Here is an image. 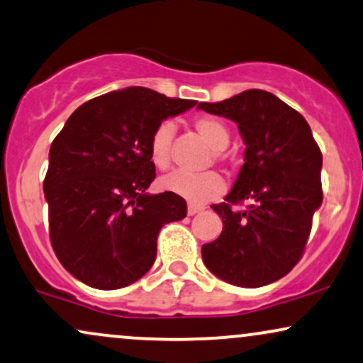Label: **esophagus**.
Segmentation results:
<instances>
[{"label":"esophagus","mask_w":363,"mask_h":363,"mask_svg":"<svg viewBox=\"0 0 363 363\" xmlns=\"http://www.w3.org/2000/svg\"><path fill=\"white\" fill-rule=\"evenodd\" d=\"M202 207H199V205H194V203H190L189 205V216H195V213H199V212H202Z\"/></svg>","instance_id":"34e87169"}]
</instances>
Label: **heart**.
Here are the masks:
<instances>
[{
    "label": "heart",
    "instance_id": "b5f03b06",
    "mask_svg": "<svg viewBox=\"0 0 363 363\" xmlns=\"http://www.w3.org/2000/svg\"><path fill=\"white\" fill-rule=\"evenodd\" d=\"M195 131L200 138L216 151H222L229 146L230 131L225 123L213 116H199L194 121ZM174 136V124L172 121H163L153 129L150 138V158L160 169H167L172 163V145ZM161 189L182 196L194 205H203L217 199L225 190L223 178L216 172L202 174H191L186 172H172L160 180Z\"/></svg>",
    "mask_w": 363,
    "mask_h": 363
}]
</instances>
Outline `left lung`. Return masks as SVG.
Segmentation results:
<instances>
[{"instance_id": "8db88e82", "label": "left lung", "mask_w": 363, "mask_h": 363, "mask_svg": "<svg viewBox=\"0 0 363 363\" xmlns=\"http://www.w3.org/2000/svg\"><path fill=\"white\" fill-rule=\"evenodd\" d=\"M199 107L237 123L247 146L234 189L212 205L223 229L202 245L205 266L242 288L274 283L299 262L323 202L320 146L306 119L271 92L250 89ZM245 199L242 213L231 208Z\"/></svg>"}]
</instances>
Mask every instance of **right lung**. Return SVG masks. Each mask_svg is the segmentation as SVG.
<instances>
[{
  "label": "right lung",
  "mask_w": 363,
  "mask_h": 363,
  "mask_svg": "<svg viewBox=\"0 0 363 363\" xmlns=\"http://www.w3.org/2000/svg\"><path fill=\"white\" fill-rule=\"evenodd\" d=\"M195 101L128 87L84 102L48 155L43 180L50 242L62 266L97 289H119L146 274L161 227L186 217L182 196L146 194L156 169L153 129Z\"/></svg>",
  "instance_id": "1"
}]
</instances>
